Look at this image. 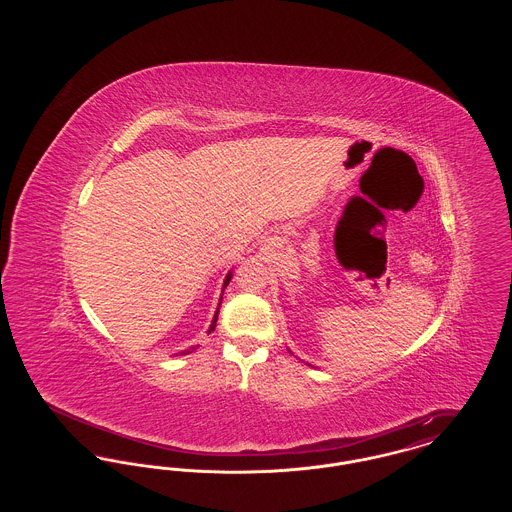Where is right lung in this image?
<instances>
[{
  "label": "right lung",
  "mask_w": 512,
  "mask_h": 512,
  "mask_svg": "<svg viewBox=\"0 0 512 512\" xmlns=\"http://www.w3.org/2000/svg\"><path fill=\"white\" fill-rule=\"evenodd\" d=\"M230 278H232V274H228V276H226V280H224V286H222V292H224V288H226V286H228V282H230ZM220 299H222V297H220ZM217 317H219V311H217V313H215V318H213V322H211V328H209V332H211V330H215V324H217ZM192 349H195V347H192ZM192 349H188V351H182V353H180V355H188V353H190V351H192Z\"/></svg>",
  "instance_id": "add662e5"
}]
</instances>
